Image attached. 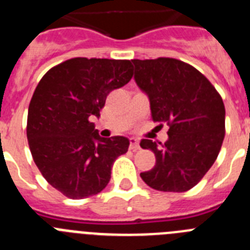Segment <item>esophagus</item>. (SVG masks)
I'll return each mask as SVG.
<instances>
[{
  "label": "esophagus",
  "mask_w": 250,
  "mask_h": 250,
  "mask_svg": "<svg viewBox=\"0 0 250 250\" xmlns=\"http://www.w3.org/2000/svg\"><path fill=\"white\" fill-rule=\"evenodd\" d=\"M139 147H140V145H139V140L135 138H131L130 139V149L131 150H138Z\"/></svg>",
  "instance_id": "esophagus-1"
}]
</instances>
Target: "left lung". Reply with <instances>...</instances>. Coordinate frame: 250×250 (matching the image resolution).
I'll return each mask as SVG.
<instances>
[{"mask_svg":"<svg viewBox=\"0 0 250 250\" xmlns=\"http://www.w3.org/2000/svg\"><path fill=\"white\" fill-rule=\"evenodd\" d=\"M135 81L149 96L151 118L169 125L164 144L143 139L140 146L155 154V167L141 179L159 191L183 193L214 164L225 135L222 96L207 77L170 57L132 60Z\"/></svg>","mask_w":250,"mask_h":250,"instance_id":"obj_1","label":"left lung"}]
</instances>
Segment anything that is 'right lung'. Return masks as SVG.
Returning a JSON list of instances; mask_svg holds the SVG:
<instances>
[{
  "mask_svg": "<svg viewBox=\"0 0 250 250\" xmlns=\"http://www.w3.org/2000/svg\"><path fill=\"white\" fill-rule=\"evenodd\" d=\"M129 60L75 57L50 68L36 86L27 115L31 154L43 178L70 199L96 195L107 185L124 136L101 138L90 119L100 116L110 91L132 77Z\"/></svg>",
  "mask_w": 250,
  "mask_h": 250,
  "instance_id": "right-lung-1",
  "label": "right lung"
}]
</instances>
